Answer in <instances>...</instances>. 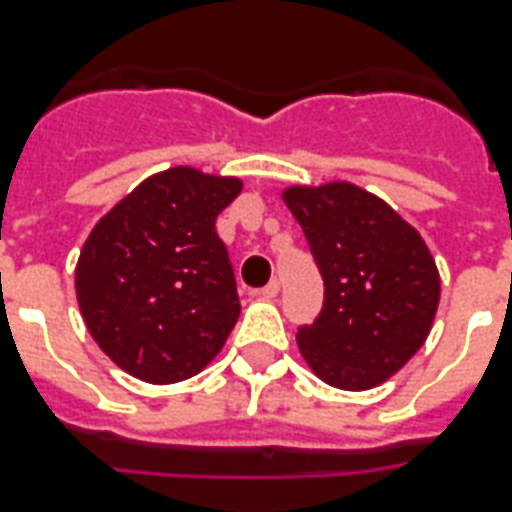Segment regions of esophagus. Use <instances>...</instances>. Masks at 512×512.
Wrapping results in <instances>:
<instances>
[{
	"label": "esophagus",
	"mask_w": 512,
	"mask_h": 512,
	"mask_svg": "<svg viewBox=\"0 0 512 512\" xmlns=\"http://www.w3.org/2000/svg\"><path fill=\"white\" fill-rule=\"evenodd\" d=\"M257 295L263 297V300H273V297L279 295V281H276V279L268 281V284H265V287L260 289V292H257Z\"/></svg>",
	"instance_id": "34e87169"
}]
</instances>
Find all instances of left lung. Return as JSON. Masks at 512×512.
Listing matches in <instances>:
<instances>
[{
	"mask_svg": "<svg viewBox=\"0 0 512 512\" xmlns=\"http://www.w3.org/2000/svg\"><path fill=\"white\" fill-rule=\"evenodd\" d=\"M324 279V305L297 345L313 372L340 390H369L428 340L441 279L412 225L353 183L284 191Z\"/></svg>",
	"mask_w": 512,
	"mask_h": 512,
	"instance_id": "left-lung-1",
	"label": "left lung"
}]
</instances>
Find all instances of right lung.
<instances>
[{
	"mask_svg": "<svg viewBox=\"0 0 512 512\" xmlns=\"http://www.w3.org/2000/svg\"><path fill=\"white\" fill-rule=\"evenodd\" d=\"M239 177L172 167L100 217L76 263V300L116 366L154 385L188 380L220 353L241 305L217 215Z\"/></svg>",
	"mask_w": 512,
	"mask_h": 512,
	"instance_id": "add662e5",
	"label": "right lung"
}]
</instances>
